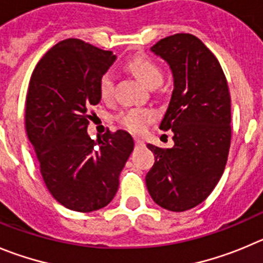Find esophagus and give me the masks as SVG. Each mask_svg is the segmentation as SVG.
I'll return each mask as SVG.
<instances>
[{
    "label": "esophagus",
    "instance_id": "1",
    "mask_svg": "<svg viewBox=\"0 0 263 263\" xmlns=\"http://www.w3.org/2000/svg\"><path fill=\"white\" fill-rule=\"evenodd\" d=\"M135 144H136V146H144L145 144H144V141L140 137H135Z\"/></svg>",
    "mask_w": 263,
    "mask_h": 263
}]
</instances>
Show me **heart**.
<instances>
[{"label":"heart","mask_w":263,"mask_h":263,"mask_svg":"<svg viewBox=\"0 0 263 263\" xmlns=\"http://www.w3.org/2000/svg\"><path fill=\"white\" fill-rule=\"evenodd\" d=\"M128 68L145 87H158L162 83V70L154 61L148 57H136L128 62ZM98 90L102 100L107 101L112 97L114 79L110 71L105 72L98 83ZM153 119V112L148 109H128L118 115V120L122 126L131 131H141Z\"/></svg>","instance_id":"1"}]
</instances>
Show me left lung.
<instances>
[{
  "label": "left lung",
  "instance_id": "obj_1",
  "mask_svg": "<svg viewBox=\"0 0 263 263\" xmlns=\"http://www.w3.org/2000/svg\"><path fill=\"white\" fill-rule=\"evenodd\" d=\"M173 72L174 89L159 128L174 145L154 153L145 181L154 202L170 212L200 205L222 178L231 144V97L214 54L190 33L162 39L151 48Z\"/></svg>",
  "mask_w": 263,
  "mask_h": 263
}]
</instances>
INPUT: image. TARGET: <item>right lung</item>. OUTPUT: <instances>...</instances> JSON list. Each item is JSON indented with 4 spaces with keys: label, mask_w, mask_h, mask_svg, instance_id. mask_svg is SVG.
Instances as JSON below:
<instances>
[{
    "label": "right lung",
    "mask_w": 263,
    "mask_h": 263,
    "mask_svg": "<svg viewBox=\"0 0 263 263\" xmlns=\"http://www.w3.org/2000/svg\"><path fill=\"white\" fill-rule=\"evenodd\" d=\"M117 55L79 39L60 41L39 61L26 98V129L46 188L73 212L111 202L119 175L134 151L128 132L92 140L90 106L101 101L98 83Z\"/></svg>",
    "instance_id": "obj_1"
}]
</instances>
